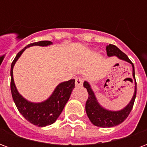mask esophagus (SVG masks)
<instances>
[{
  "label": "esophagus",
  "instance_id": "34e87169",
  "mask_svg": "<svg viewBox=\"0 0 147 147\" xmlns=\"http://www.w3.org/2000/svg\"><path fill=\"white\" fill-rule=\"evenodd\" d=\"M83 83V78H77L76 80V86H82Z\"/></svg>",
  "mask_w": 147,
  "mask_h": 147
}]
</instances>
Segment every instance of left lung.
<instances>
[{
	"instance_id": "8db88e82",
	"label": "left lung",
	"mask_w": 147,
	"mask_h": 147,
	"mask_svg": "<svg viewBox=\"0 0 147 147\" xmlns=\"http://www.w3.org/2000/svg\"><path fill=\"white\" fill-rule=\"evenodd\" d=\"M106 52L107 56L111 57H117L118 59L121 61H126L127 63L131 64L132 67V77L135 83V90L131 101L128 104L121 109L120 110H110L108 109L103 107L98 101L94 90H93L91 85L89 82L84 81L83 86L87 90V92L89 94V97L86 103V113L87 117L90 120V122L97 127H112L117 126L123 122V120L128 117V115L132 109L133 105L135 102V99L136 97V81L135 77V67L132 62L130 61L125 53L120 49L117 48L116 45L109 44L106 46Z\"/></svg>"
}]
</instances>
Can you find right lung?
Returning a JSON list of instances; mask_svg holds the SVG:
<instances>
[{
    "instance_id": "obj_1",
    "label": "right lung",
    "mask_w": 147,
    "mask_h": 147,
    "mask_svg": "<svg viewBox=\"0 0 147 147\" xmlns=\"http://www.w3.org/2000/svg\"><path fill=\"white\" fill-rule=\"evenodd\" d=\"M52 44L53 42L49 41H41L29 44L18 53L11 65V91L13 101L23 117L38 127L50 125L57 120L75 88V80L60 83L48 98L42 102H33L28 101L18 91L13 79V67L27 48L34 45L48 46Z\"/></svg>"
}]
</instances>
